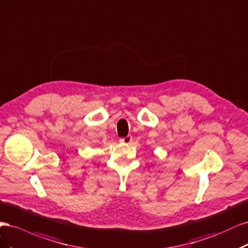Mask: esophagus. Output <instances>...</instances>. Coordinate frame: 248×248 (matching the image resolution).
I'll list each match as a JSON object with an SVG mask.
<instances>
[{
	"instance_id": "obj_1",
	"label": "esophagus",
	"mask_w": 248,
	"mask_h": 248,
	"mask_svg": "<svg viewBox=\"0 0 248 248\" xmlns=\"http://www.w3.org/2000/svg\"><path fill=\"white\" fill-rule=\"evenodd\" d=\"M119 141H121V143H124V144H130L132 142V136H126V137L119 139Z\"/></svg>"
}]
</instances>
